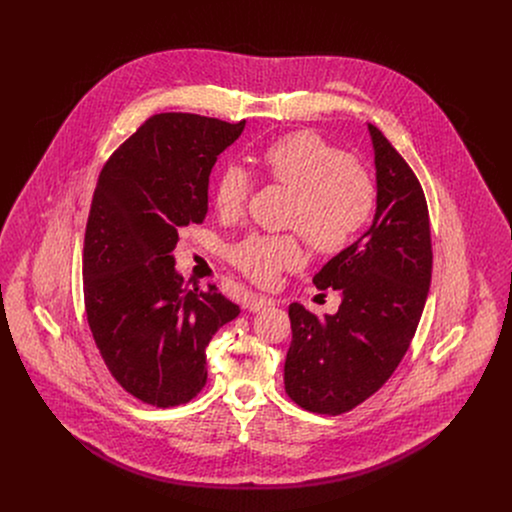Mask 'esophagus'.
<instances>
[{
  "instance_id": "obj_1",
  "label": "esophagus",
  "mask_w": 512,
  "mask_h": 512,
  "mask_svg": "<svg viewBox=\"0 0 512 512\" xmlns=\"http://www.w3.org/2000/svg\"><path fill=\"white\" fill-rule=\"evenodd\" d=\"M274 303H276V301H274L272 297H266V295H256V293H252V295L246 297V309L252 311V313L262 311V309H266V307H270V305H274Z\"/></svg>"
}]
</instances>
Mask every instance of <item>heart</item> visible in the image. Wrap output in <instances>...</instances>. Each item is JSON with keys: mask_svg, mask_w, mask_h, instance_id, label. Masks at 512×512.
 I'll use <instances>...</instances> for the list:
<instances>
[{"mask_svg": "<svg viewBox=\"0 0 512 512\" xmlns=\"http://www.w3.org/2000/svg\"><path fill=\"white\" fill-rule=\"evenodd\" d=\"M258 163L268 179L293 191L288 226L303 232L323 256L347 250L365 230L376 207V183L365 167L341 147L315 132H293L264 147ZM250 177L238 165H224L213 185V201L222 219L242 215ZM230 262L252 282L270 286L284 270L303 266L305 252L295 232H252L238 240Z\"/></svg>", "mask_w": 512, "mask_h": 512, "instance_id": "b5f03b06", "label": "heart"}]
</instances>
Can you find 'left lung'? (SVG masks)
I'll return each instance as SVG.
<instances>
[{
	"instance_id": "left-lung-1",
	"label": "left lung",
	"mask_w": 512,
	"mask_h": 512,
	"mask_svg": "<svg viewBox=\"0 0 512 512\" xmlns=\"http://www.w3.org/2000/svg\"><path fill=\"white\" fill-rule=\"evenodd\" d=\"M376 165V215L313 284L341 293L323 319L290 305L286 392L307 412L339 416L363 404L404 359L432 282V232L424 189L404 157L368 124Z\"/></svg>"
}]
</instances>
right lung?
<instances>
[{
  "label": "right lung",
  "instance_id": "right-lung-1",
  "mask_svg": "<svg viewBox=\"0 0 512 512\" xmlns=\"http://www.w3.org/2000/svg\"><path fill=\"white\" fill-rule=\"evenodd\" d=\"M199 114L167 112L104 163L82 254L84 309L116 382L144 404L193 400L207 382V345L240 307L175 272L179 230L209 211V175L244 130Z\"/></svg>",
  "mask_w": 512,
  "mask_h": 512
}]
</instances>
